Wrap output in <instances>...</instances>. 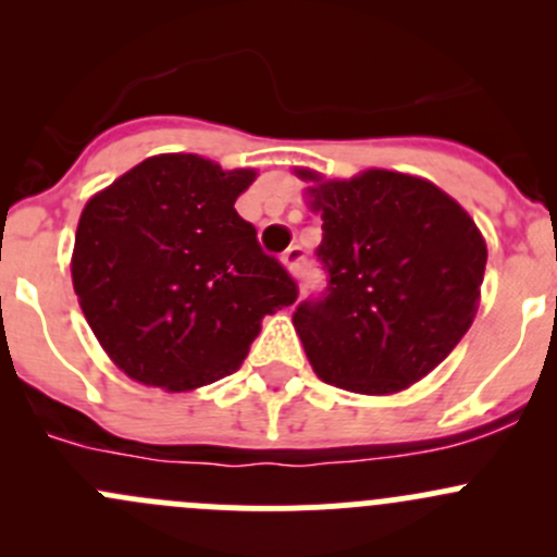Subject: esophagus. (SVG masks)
<instances>
[{
    "label": "esophagus",
    "mask_w": 557,
    "mask_h": 557,
    "mask_svg": "<svg viewBox=\"0 0 557 557\" xmlns=\"http://www.w3.org/2000/svg\"><path fill=\"white\" fill-rule=\"evenodd\" d=\"M283 263H285V269L294 274V277H299V274L305 272V247H299V245L288 247V250L283 252Z\"/></svg>",
    "instance_id": "1"
}]
</instances>
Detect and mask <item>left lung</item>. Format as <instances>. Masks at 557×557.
I'll list each match as a JSON object with an SVG mask.
<instances>
[{
    "mask_svg": "<svg viewBox=\"0 0 557 557\" xmlns=\"http://www.w3.org/2000/svg\"><path fill=\"white\" fill-rule=\"evenodd\" d=\"M310 188L323 221L314 256L329 274L320 299L294 312L323 383L398 393L440 367L480 305L487 247L469 212L412 174L369 170Z\"/></svg>",
    "mask_w": 557,
    "mask_h": 557,
    "instance_id": "left-lung-1",
    "label": "left lung"
}]
</instances>
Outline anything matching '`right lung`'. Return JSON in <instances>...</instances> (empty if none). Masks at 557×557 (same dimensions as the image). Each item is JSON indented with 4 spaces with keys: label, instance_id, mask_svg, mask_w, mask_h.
<instances>
[{
    "label": "right lung",
    "instance_id": "1",
    "mask_svg": "<svg viewBox=\"0 0 557 557\" xmlns=\"http://www.w3.org/2000/svg\"><path fill=\"white\" fill-rule=\"evenodd\" d=\"M252 180L164 153L88 199L72 285L99 345L137 383L180 393L237 372L263 314L299 296L234 210Z\"/></svg>",
    "mask_w": 557,
    "mask_h": 557
}]
</instances>
